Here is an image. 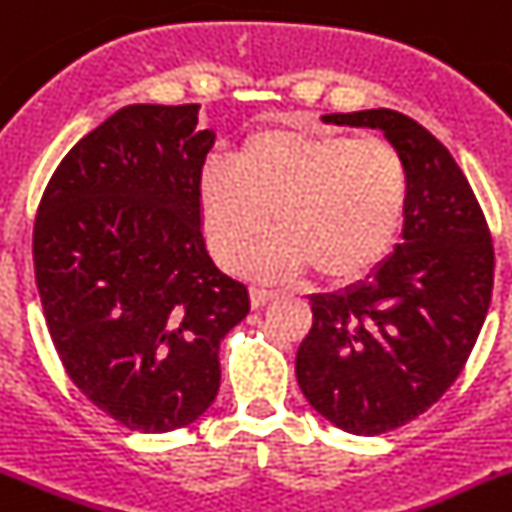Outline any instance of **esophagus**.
<instances>
[{"instance_id":"esophagus-1","label":"esophagus","mask_w":512,"mask_h":512,"mask_svg":"<svg viewBox=\"0 0 512 512\" xmlns=\"http://www.w3.org/2000/svg\"><path fill=\"white\" fill-rule=\"evenodd\" d=\"M273 299H276V291H268V289H249V304H252V309L265 307V304L273 302Z\"/></svg>"}]
</instances>
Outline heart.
<instances>
[{"instance_id": "b5f03b06", "label": "heart", "mask_w": 512, "mask_h": 512, "mask_svg": "<svg viewBox=\"0 0 512 512\" xmlns=\"http://www.w3.org/2000/svg\"><path fill=\"white\" fill-rule=\"evenodd\" d=\"M197 218L210 255L236 268L270 229L278 234L244 260L257 281L299 278L351 283L385 263L409 208V169L380 137L307 130L299 124L247 135L234 166L200 163Z\"/></svg>"}]
</instances>
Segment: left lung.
Instances as JSON below:
<instances>
[{"instance_id": "1", "label": "left lung", "mask_w": 512, "mask_h": 512, "mask_svg": "<svg viewBox=\"0 0 512 512\" xmlns=\"http://www.w3.org/2000/svg\"><path fill=\"white\" fill-rule=\"evenodd\" d=\"M380 130L409 169L401 244L364 281L309 296L312 328L296 351L309 406L351 435H382L437 403L461 375L487 317L495 249L450 150L393 109L325 114Z\"/></svg>"}]
</instances>
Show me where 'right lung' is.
<instances>
[{
    "label": "right lung",
    "instance_id": "obj_1",
    "mask_svg": "<svg viewBox=\"0 0 512 512\" xmlns=\"http://www.w3.org/2000/svg\"><path fill=\"white\" fill-rule=\"evenodd\" d=\"M200 106L130 103L62 158L38 208L33 263L46 325L90 403L137 432L208 411L218 349L247 286L213 263L195 179L216 143Z\"/></svg>",
    "mask_w": 512,
    "mask_h": 512
}]
</instances>
